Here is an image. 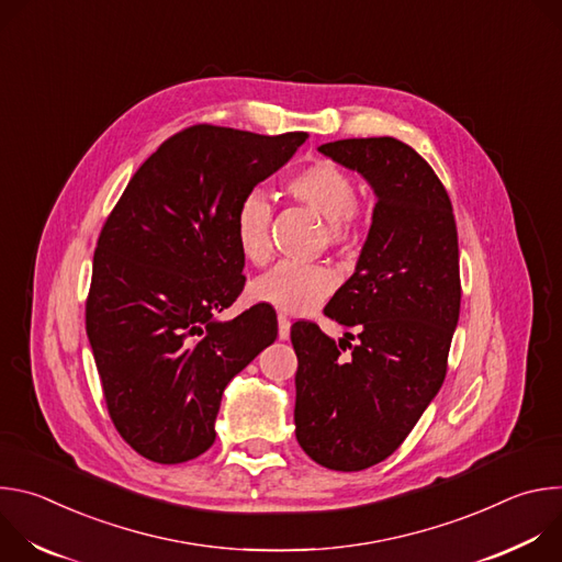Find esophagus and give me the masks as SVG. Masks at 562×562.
Returning a JSON list of instances; mask_svg holds the SVG:
<instances>
[{
    "label": "esophagus",
    "mask_w": 562,
    "mask_h": 562,
    "mask_svg": "<svg viewBox=\"0 0 562 562\" xmlns=\"http://www.w3.org/2000/svg\"><path fill=\"white\" fill-rule=\"evenodd\" d=\"M278 336H280V340H289V336H291V323L284 313L278 315Z\"/></svg>",
    "instance_id": "1"
}]
</instances>
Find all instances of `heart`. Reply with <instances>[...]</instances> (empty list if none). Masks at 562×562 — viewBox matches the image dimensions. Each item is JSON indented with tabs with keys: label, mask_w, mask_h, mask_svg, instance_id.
<instances>
[{
	"label": "heart",
	"mask_w": 562,
	"mask_h": 562,
	"mask_svg": "<svg viewBox=\"0 0 562 562\" xmlns=\"http://www.w3.org/2000/svg\"><path fill=\"white\" fill-rule=\"evenodd\" d=\"M286 191L327 220V239L331 245H351L362 235L367 215L358 204V187L349 171L331 159L297 169L286 180ZM271 204L262 191H249L233 213V237L245 260L262 265L269 260ZM338 284V276L327 265L278 262L271 271L251 282L249 293L256 302L284 313H308L327 300Z\"/></svg>",
	"instance_id": "heart-1"
}]
</instances>
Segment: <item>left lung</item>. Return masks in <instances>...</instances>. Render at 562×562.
Returning <instances> with one entry per match:
<instances>
[{"label":"left lung","mask_w":562,"mask_h":562,"mask_svg":"<svg viewBox=\"0 0 562 562\" xmlns=\"http://www.w3.org/2000/svg\"><path fill=\"white\" fill-rule=\"evenodd\" d=\"M317 150L358 171L378 202L353 276L325 306L358 345L291 327L295 438L317 464L360 471L403 445L442 386L460 315L458 231L442 182L409 144L353 137Z\"/></svg>","instance_id":"obj_1"}]
</instances>
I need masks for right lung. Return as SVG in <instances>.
<instances>
[{
	"instance_id": "1",
	"label": "right lung",
	"mask_w": 562,
	"mask_h": 562,
	"mask_svg": "<svg viewBox=\"0 0 562 562\" xmlns=\"http://www.w3.org/2000/svg\"><path fill=\"white\" fill-rule=\"evenodd\" d=\"M306 137L184 128L137 169L100 233L87 334L115 429L153 462L204 453L226 384L278 338L269 304L215 315L245 289L237 202Z\"/></svg>"
}]
</instances>
